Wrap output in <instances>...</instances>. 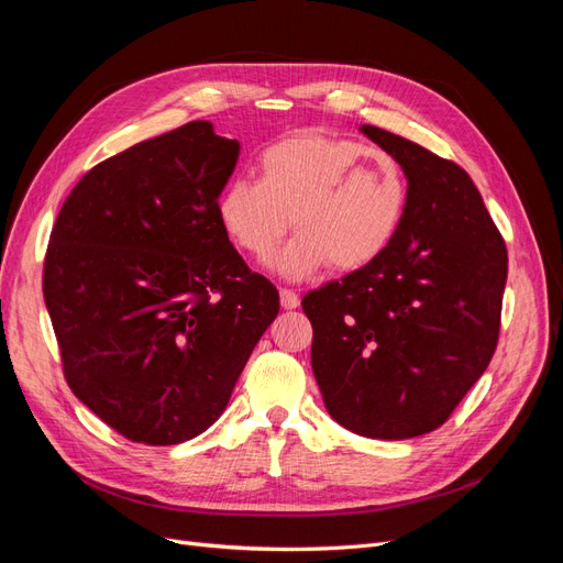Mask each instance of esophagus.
Masks as SVG:
<instances>
[{
    "label": "esophagus",
    "instance_id": "1",
    "mask_svg": "<svg viewBox=\"0 0 563 563\" xmlns=\"http://www.w3.org/2000/svg\"><path fill=\"white\" fill-rule=\"evenodd\" d=\"M279 300L284 310H296L300 305V296L294 291V288H282L279 291Z\"/></svg>",
    "mask_w": 563,
    "mask_h": 563
}]
</instances>
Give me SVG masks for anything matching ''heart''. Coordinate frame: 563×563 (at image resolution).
I'll return each mask as SVG.
<instances>
[{
    "label": "heart",
    "mask_w": 563,
    "mask_h": 563,
    "mask_svg": "<svg viewBox=\"0 0 563 563\" xmlns=\"http://www.w3.org/2000/svg\"><path fill=\"white\" fill-rule=\"evenodd\" d=\"M261 178L234 176L218 195L230 240L258 261L298 230L272 261L286 279H305L327 263L360 269L378 261L406 211V178L387 152L302 133L263 150Z\"/></svg>",
    "instance_id": "1"
}]
</instances>
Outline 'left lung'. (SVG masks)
Wrapping results in <instances>:
<instances>
[{"mask_svg": "<svg viewBox=\"0 0 563 563\" xmlns=\"http://www.w3.org/2000/svg\"><path fill=\"white\" fill-rule=\"evenodd\" d=\"M408 180L387 251L302 298L327 411L371 439L444 424L498 345L507 249L465 168L378 126L360 129Z\"/></svg>", "mask_w": 563, "mask_h": 563, "instance_id": "1", "label": "left lung"}]
</instances>
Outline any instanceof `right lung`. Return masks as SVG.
<instances>
[{
  "mask_svg": "<svg viewBox=\"0 0 563 563\" xmlns=\"http://www.w3.org/2000/svg\"><path fill=\"white\" fill-rule=\"evenodd\" d=\"M236 157L190 122L96 164L51 230L42 286L65 380L139 444L211 428L279 312L218 218Z\"/></svg>",
  "mask_w": 563,
  "mask_h": 563,
  "instance_id": "obj_1",
  "label": "right lung"
}]
</instances>
